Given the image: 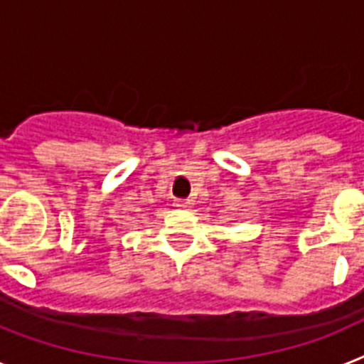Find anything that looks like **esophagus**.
<instances>
[{
    "instance_id": "34e87169",
    "label": "esophagus",
    "mask_w": 364,
    "mask_h": 364,
    "mask_svg": "<svg viewBox=\"0 0 364 364\" xmlns=\"http://www.w3.org/2000/svg\"><path fill=\"white\" fill-rule=\"evenodd\" d=\"M176 205L177 207H187V201H185V200H176Z\"/></svg>"
}]
</instances>
